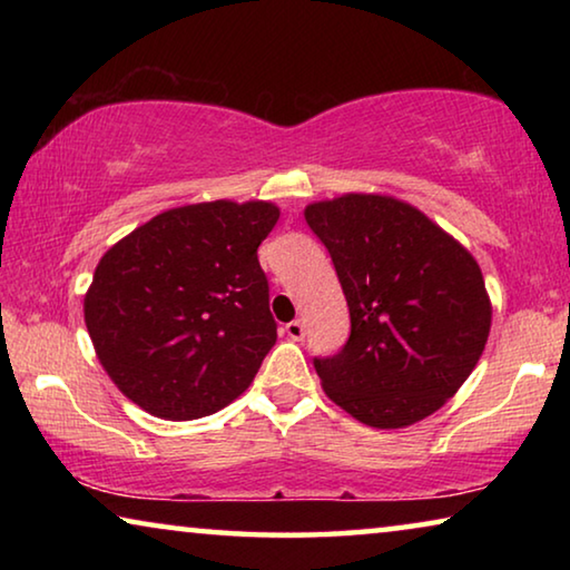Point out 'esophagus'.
Returning a JSON list of instances; mask_svg holds the SVG:
<instances>
[{"mask_svg":"<svg viewBox=\"0 0 570 570\" xmlns=\"http://www.w3.org/2000/svg\"><path fill=\"white\" fill-rule=\"evenodd\" d=\"M284 332H286L288 340H294V342H302V340H304V334H306V330H304V322H298V320L288 322V324L284 326Z\"/></svg>","mask_w":570,"mask_h":570,"instance_id":"34e87169","label":"esophagus"}]
</instances>
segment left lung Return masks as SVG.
<instances>
[{"label":"left lung","instance_id":"left-lung-1","mask_svg":"<svg viewBox=\"0 0 570 570\" xmlns=\"http://www.w3.org/2000/svg\"><path fill=\"white\" fill-rule=\"evenodd\" d=\"M332 254L350 306L344 350L314 360L334 404L377 430L438 412L475 370L493 304L470 250L382 193H344L304 208Z\"/></svg>","mask_w":570,"mask_h":570}]
</instances>
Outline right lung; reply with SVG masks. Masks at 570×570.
<instances>
[{
    "instance_id": "obj_1",
    "label": "right lung",
    "mask_w": 570,
    "mask_h": 570,
    "mask_svg": "<svg viewBox=\"0 0 570 570\" xmlns=\"http://www.w3.org/2000/svg\"><path fill=\"white\" fill-rule=\"evenodd\" d=\"M268 200L168 208L105 250L85 294L95 354L125 397L163 420L224 410L276 344L256 248Z\"/></svg>"
}]
</instances>
